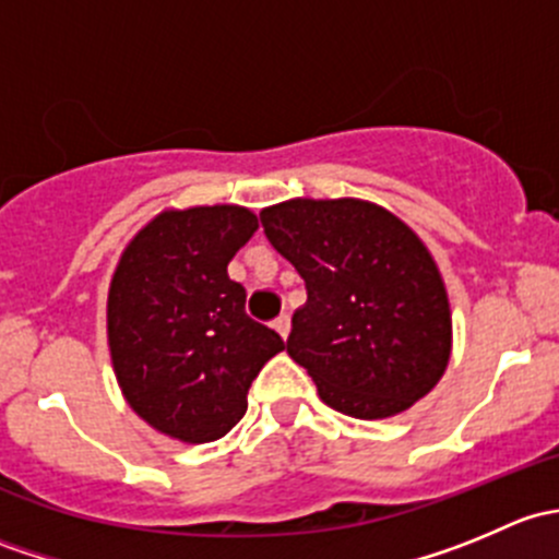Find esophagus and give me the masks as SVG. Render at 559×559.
Here are the masks:
<instances>
[{"label": "esophagus", "mask_w": 559, "mask_h": 559, "mask_svg": "<svg viewBox=\"0 0 559 559\" xmlns=\"http://www.w3.org/2000/svg\"><path fill=\"white\" fill-rule=\"evenodd\" d=\"M273 326H275V332H278V335H281V337H286V335H289V326H292L289 316H286V313H281V316H278V319H275V321H273Z\"/></svg>", "instance_id": "obj_1"}]
</instances>
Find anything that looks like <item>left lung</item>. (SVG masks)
Segmentation results:
<instances>
[{"instance_id":"left-lung-1","label":"left lung","mask_w":559,"mask_h":559,"mask_svg":"<svg viewBox=\"0 0 559 559\" xmlns=\"http://www.w3.org/2000/svg\"><path fill=\"white\" fill-rule=\"evenodd\" d=\"M259 222L306 281L286 352L330 408L384 419L441 381L449 297L430 251L397 216L362 200H289Z\"/></svg>"}]
</instances>
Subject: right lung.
Masks as SVG:
<instances>
[{
    "label": "right lung",
    "instance_id": "right-lung-1",
    "mask_svg": "<svg viewBox=\"0 0 559 559\" xmlns=\"http://www.w3.org/2000/svg\"><path fill=\"white\" fill-rule=\"evenodd\" d=\"M238 205L167 211L134 235L107 295V337L127 403L183 443L227 436L284 341L246 313L227 264L257 233Z\"/></svg>",
    "mask_w": 559,
    "mask_h": 559
}]
</instances>
